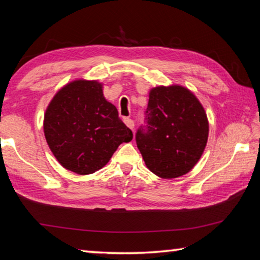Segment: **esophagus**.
Listing matches in <instances>:
<instances>
[{
	"label": "esophagus",
	"mask_w": 260,
	"mask_h": 260,
	"mask_svg": "<svg viewBox=\"0 0 260 260\" xmlns=\"http://www.w3.org/2000/svg\"><path fill=\"white\" fill-rule=\"evenodd\" d=\"M124 122L126 124V126L128 127V128H131V129L134 128V121L129 119V118H124Z\"/></svg>",
	"instance_id": "1"
}]
</instances>
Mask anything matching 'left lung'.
<instances>
[{
  "label": "left lung",
  "instance_id": "left-lung-1",
  "mask_svg": "<svg viewBox=\"0 0 260 260\" xmlns=\"http://www.w3.org/2000/svg\"><path fill=\"white\" fill-rule=\"evenodd\" d=\"M146 128L136 143L149 170L162 179L187 174L201 159L209 138V120L195 94L180 85L149 91Z\"/></svg>",
  "mask_w": 260,
  "mask_h": 260
}]
</instances>
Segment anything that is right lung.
I'll return each mask as SVG.
<instances>
[{
	"label": "right lung",
	"instance_id": "add662e5",
	"mask_svg": "<svg viewBox=\"0 0 260 260\" xmlns=\"http://www.w3.org/2000/svg\"><path fill=\"white\" fill-rule=\"evenodd\" d=\"M43 132L59 164L80 175L95 173L108 164L133 133L104 98L103 83L76 79L57 91L48 104Z\"/></svg>",
	"mask_w": 260,
	"mask_h": 260
}]
</instances>
